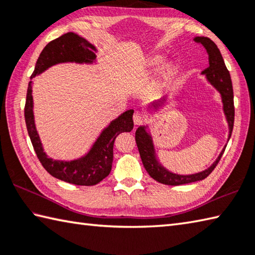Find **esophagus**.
<instances>
[{
  "instance_id": "34e87169",
  "label": "esophagus",
  "mask_w": 255,
  "mask_h": 255,
  "mask_svg": "<svg viewBox=\"0 0 255 255\" xmlns=\"http://www.w3.org/2000/svg\"><path fill=\"white\" fill-rule=\"evenodd\" d=\"M144 121H145V115H144L142 112L136 111L133 114V122L135 126H140Z\"/></svg>"
}]
</instances>
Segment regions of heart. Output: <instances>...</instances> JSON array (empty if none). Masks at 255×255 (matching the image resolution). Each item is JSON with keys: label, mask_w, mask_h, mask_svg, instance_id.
I'll use <instances>...</instances> for the list:
<instances>
[{"label": "heart", "mask_w": 255, "mask_h": 255, "mask_svg": "<svg viewBox=\"0 0 255 255\" xmlns=\"http://www.w3.org/2000/svg\"><path fill=\"white\" fill-rule=\"evenodd\" d=\"M163 61H164V56L161 54H154L147 57L145 62H144V65L147 66V68H155V66L160 65ZM177 70H179V65H177L175 61L167 62V63L163 65V68L161 69L155 85L157 88H161V86L169 83L170 81L174 78Z\"/></svg>", "instance_id": "b5f03b06"}]
</instances>
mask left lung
Wrapping results in <instances>:
<instances>
[{"label":"left lung","instance_id":"8db88e82","mask_svg":"<svg viewBox=\"0 0 255 255\" xmlns=\"http://www.w3.org/2000/svg\"><path fill=\"white\" fill-rule=\"evenodd\" d=\"M194 42L202 44L209 54V66L202 72V74L205 75L208 82L212 85L214 89H217L218 92L221 94V99H222L223 103V112L229 124L228 140H230L234 124L233 86L231 76H230V72L228 71L227 66H225L224 60L222 55H221V52L218 49L217 44H215L212 40H210L209 37L205 36H196L194 37ZM164 103L165 98H163L151 103L150 109H153L154 111H156L158 108L163 107ZM146 128L147 127L144 126L137 128L135 132L136 145L138 148V152H140L141 160L144 167H145V170L147 171L152 179L160 182L162 184L181 185L204 180L205 177H208L211 174V172L215 169V166H217L219 161L221 160V156L223 155L225 147H227V145L223 147V150L221 151L220 155L218 156L217 160H215V162L206 170L189 175L176 174V173H173L170 172L169 170H166L165 167L157 161L152 135L146 131Z\"/></svg>","mask_w":255,"mask_h":255}]
</instances>
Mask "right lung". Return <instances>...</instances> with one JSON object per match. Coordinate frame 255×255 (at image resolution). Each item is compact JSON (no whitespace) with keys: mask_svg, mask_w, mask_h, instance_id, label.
Instances as JSON below:
<instances>
[{"mask_svg":"<svg viewBox=\"0 0 255 255\" xmlns=\"http://www.w3.org/2000/svg\"><path fill=\"white\" fill-rule=\"evenodd\" d=\"M95 52H97L95 46L85 38L73 32L65 33L51 41L43 49L36 61L31 79L59 63L75 62L80 64H92L97 60ZM133 113V110H128L119 118L113 120L108 128L103 129L93 146L84 156L73 161H60L53 160L43 151L40 136L35 128L34 115H33L32 81L28 82L26 102L24 108L28 136L43 167L56 179L75 185L85 186L98 184L110 174L113 162L114 141L120 133L132 131L134 126Z\"/></svg>","mask_w":255,"mask_h":255,"instance_id":"right-lung-1","label":"right lung"}]
</instances>
